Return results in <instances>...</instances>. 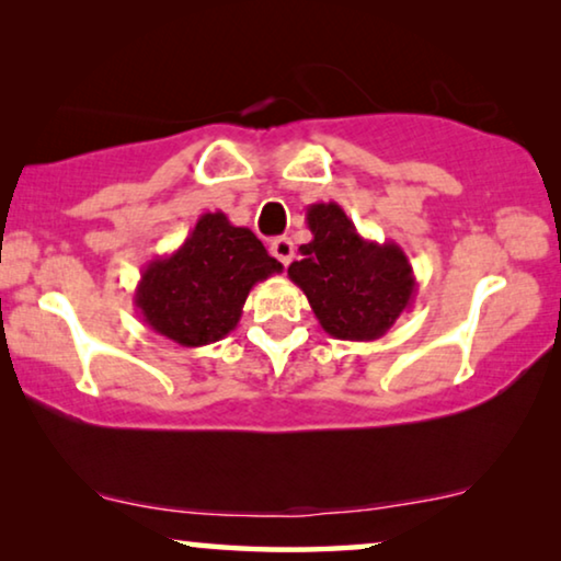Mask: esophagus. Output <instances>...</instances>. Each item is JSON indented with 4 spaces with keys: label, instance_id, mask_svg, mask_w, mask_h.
<instances>
[{
    "label": "esophagus",
    "instance_id": "1",
    "mask_svg": "<svg viewBox=\"0 0 561 561\" xmlns=\"http://www.w3.org/2000/svg\"><path fill=\"white\" fill-rule=\"evenodd\" d=\"M271 255L278 260V263L288 265L290 260H294V242H290L288 237H278V240L271 242Z\"/></svg>",
    "mask_w": 561,
    "mask_h": 561
}]
</instances>
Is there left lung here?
Listing matches in <instances>:
<instances>
[{"label": "left lung", "instance_id": "8db88e82", "mask_svg": "<svg viewBox=\"0 0 561 561\" xmlns=\"http://www.w3.org/2000/svg\"><path fill=\"white\" fill-rule=\"evenodd\" d=\"M311 242L298 248L288 278L309 298L313 317L334 340H380L416 296V275L396 242L365 240L340 204L306 209Z\"/></svg>", "mask_w": 561, "mask_h": 561}]
</instances>
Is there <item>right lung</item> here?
<instances>
[{"label":"right lung","mask_w":561,"mask_h":561,"mask_svg":"<svg viewBox=\"0 0 561 561\" xmlns=\"http://www.w3.org/2000/svg\"><path fill=\"white\" fill-rule=\"evenodd\" d=\"M280 271L248 227H234L225 211H206L179 250L145 265L133 301L156 334L204 347L225 340L252 286Z\"/></svg>","instance_id":"add662e5"}]
</instances>
